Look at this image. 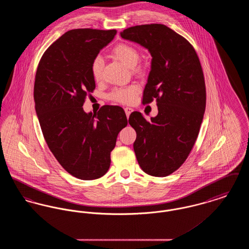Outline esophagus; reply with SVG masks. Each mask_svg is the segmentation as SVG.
<instances>
[{"mask_svg": "<svg viewBox=\"0 0 249 249\" xmlns=\"http://www.w3.org/2000/svg\"><path fill=\"white\" fill-rule=\"evenodd\" d=\"M124 110H125V113H126L127 118H129V117H130L131 112L133 111V109H132V108H130V107H125V108H124Z\"/></svg>", "mask_w": 249, "mask_h": 249, "instance_id": "1", "label": "esophagus"}]
</instances>
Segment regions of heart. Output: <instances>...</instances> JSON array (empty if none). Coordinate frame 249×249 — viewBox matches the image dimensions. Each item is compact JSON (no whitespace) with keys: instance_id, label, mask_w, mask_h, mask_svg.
Returning <instances> with one entry per match:
<instances>
[{"instance_id":"obj_1","label":"heart","mask_w":249,"mask_h":249,"mask_svg":"<svg viewBox=\"0 0 249 249\" xmlns=\"http://www.w3.org/2000/svg\"><path fill=\"white\" fill-rule=\"evenodd\" d=\"M112 54L115 58L120 60L122 63L127 65L128 67H133V71L137 74L143 73V68L142 66H135L139 60V51L137 48L132 47L129 44L121 43L117 45L112 50ZM104 68V59L100 56L95 57L90 64V71L92 77L96 81L101 80L103 75ZM140 92V88L137 85H130L127 87L115 88L109 95L108 98L110 101L115 103H119L121 105H130L134 103L136 97Z\"/></svg>"}]
</instances>
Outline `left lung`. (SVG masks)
Masks as SVG:
<instances>
[{
	"label": "left lung",
	"instance_id": "1",
	"mask_svg": "<svg viewBox=\"0 0 249 249\" xmlns=\"http://www.w3.org/2000/svg\"><path fill=\"white\" fill-rule=\"evenodd\" d=\"M120 36L152 56L142 104L156 99L158 116L146 120L133 112L129 123L136 131L133 149L141 169L164 178L185 162L200 131L206 105L201 62L190 42L162 24L133 26Z\"/></svg>",
	"mask_w": 249,
	"mask_h": 249
}]
</instances>
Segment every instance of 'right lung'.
Segmentation results:
<instances>
[{
	"mask_svg": "<svg viewBox=\"0 0 249 249\" xmlns=\"http://www.w3.org/2000/svg\"><path fill=\"white\" fill-rule=\"evenodd\" d=\"M116 34L68 31L45 51L36 71L34 98L44 138L62 168L82 180L107 174L119 131L128 124L121 107L104 106L96 114L82 107L95 89L91 61Z\"/></svg>",
	"mask_w": 249,
	"mask_h": 249,
	"instance_id": "add662e5",
	"label": "right lung"
}]
</instances>
